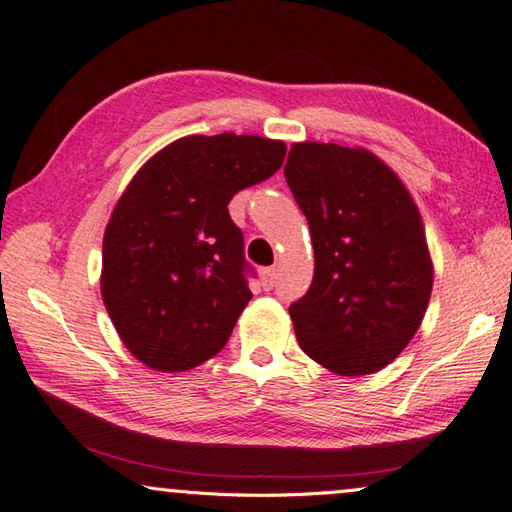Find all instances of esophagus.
I'll return each instance as SVG.
<instances>
[{"label":"esophagus","instance_id":"1","mask_svg":"<svg viewBox=\"0 0 512 512\" xmlns=\"http://www.w3.org/2000/svg\"><path fill=\"white\" fill-rule=\"evenodd\" d=\"M277 282V268L271 266V268H264L262 271V284L264 288H273Z\"/></svg>","mask_w":512,"mask_h":512}]
</instances>
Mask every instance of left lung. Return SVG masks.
I'll return each mask as SVG.
<instances>
[{
    "label": "left lung",
    "mask_w": 512,
    "mask_h": 512,
    "mask_svg": "<svg viewBox=\"0 0 512 512\" xmlns=\"http://www.w3.org/2000/svg\"><path fill=\"white\" fill-rule=\"evenodd\" d=\"M284 176L315 253L311 288L288 306L295 338L333 374H374L410 345L432 293L412 194L376 154L336 143H295Z\"/></svg>",
    "instance_id": "1"
}]
</instances>
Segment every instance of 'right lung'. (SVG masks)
Masks as SVG:
<instances>
[{
  "label": "right lung",
  "instance_id": "right-lung-1",
  "mask_svg": "<svg viewBox=\"0 0 512 512\" xmlns=\"http://www.w3.org/2000/svg\"><path fill=\"white\" fill-rule=\"evenodd\" d=\"M284 154L262 136H185L129 181L102 237L100 293L143 365L188 371L224 349L253 297L228 203L280 170Z\"/></svg>",
  "mask_w": 512,
  "mask_h": 512
}]
</instances>
